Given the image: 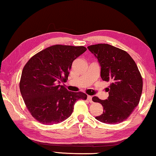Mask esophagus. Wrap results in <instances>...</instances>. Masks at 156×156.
I'll use <instances>...</instances> for the list:
<instances>
[{
	"label": "esophagus",
	"mask_w": 156,
	"mask_h": 156,
	"mask_svg": "<svg viewBox=\"0 0 156 156\" xmlns=\"http://www.w3.org/2000/svg\"><path fill=\"white\" fill-rule=\"evenodd\" d=\"M87 99H88V101L90 102V103H92L93 102V101H92V97H91V96H88V97H87Z\"/></svg>",
	"instance_id": "esophagus-1"
}]
</instances>
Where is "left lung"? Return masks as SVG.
Returning a JSON list of instances; mask_svg holds the SVG:
<instances>
[{"mask_svg": "<svg viewBox=\"0 0 156 156\" xmlns=\"http://www.w3.org/2000/svg\"><path fill=\"white\" fill-rule=\"evenodd\" d=\"M95 55L101 66V77L110 82L106 91L108 97L101 100L94 97L104 108L97 120L107 124H116L125 121L140 101L143 90V79L135 61L126 51L108 44L87 47Z\"/></svg>", "mask_w": 156, "mask_h": 156, "instance_id": "left-lung-1", "label": "left lung"}]
</instances>
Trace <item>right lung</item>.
<instances>
[{"label":"right lung","instance_id":"obj_1","mask_svg":"<svg viewBox=\"0 0 156 156\" xmlns=\"http://www.w3.org/2000/svg\"><path fill=\"white\" fill-rule=\"evenodd\" d=\"M84 46L55 44L34 55L24 66L20 90L25 106L37 121L52 125L71 116L79 99L86 100V94L68 91L59 84L68 80L72 62L83 54Z\"/></svg>","mask_w":156,"mask_h":156}]
</instances>
